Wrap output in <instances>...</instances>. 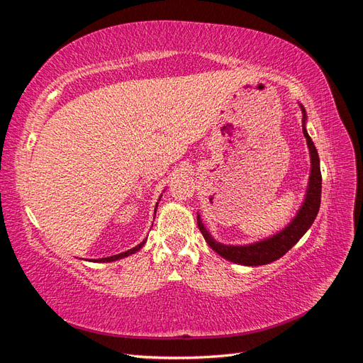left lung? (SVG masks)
Masks as SVG:
<instances>
[{
	"label": "left lung",
	"instance_id": "left-lung-1",
	"mask_svg": "<svg viewBox=\"0 0 363 363\" xmlns=\"http://www.w3.org/2000/svg\"><path fill=\"white\" fill-rule=\"evenodd\" d=\"M303 111V133L307 139V145H309L311 151V159H312V172H311V182H309V189H307V196L303 207L300 208L298 215L294 218V221L284 228L276 236H272L267 240H262V242L245 245V247H233V245H223L213 240V238L207 233L204 228L200 216H196V223H199V228L201 235L204 236L206 242L211 245L219 256L240 263V265H248V267H259V265H267L274 260L280 259L281 256L286 255V252L298 242L301 236L309 230V227L313 224L315 218L320 211L321 204V169H320V157H318V151L313 145L311 136L307 135L306 127H304V119H306V111L301 106Z\"/></svg>",
	"mask_w": 363,
	"mask_h": 363
}]
</instances>
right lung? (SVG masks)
<instances>
[{"mask_svg":"<svg viewBox=\"0 0 363 363\" xmlns=\"http://www.w3.org/2000/svg\"><path fill=\"white\" fill-rule=\"evenodd\" d=\"M144 244H145V240H144V242H140L139 245H136L135 248H131V250H128V251L121 252V255H115V256H111V257H103V259H98L96 262H112V260H118V259L127 257V256H130V255H133V252H136L139 248H142V245H144Z\"/></svg>","mask_w":363,"mask_h":363,"instance_id":"add662e5","label":"right lung"}]
</instances>
